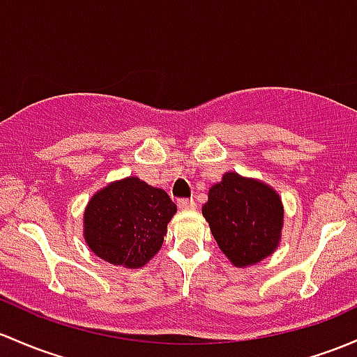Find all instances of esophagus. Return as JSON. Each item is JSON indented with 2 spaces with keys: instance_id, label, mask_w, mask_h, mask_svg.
Returning a JSON list of instances; mask_svg holds the SVG:
<instances>
[{
  "instance_id": "obj_1",
  "label": "esophagus",
  "mask_w": 357,
  "mask_h": 357,
  "mask_svg": "<svg viewBox=\"0 0 357 357\" xmlns=\"http://www.w3.org/2000/svg\"><path fill=\"white\" fill-rule=\"evenodd\" d=\"M178 207L183 208V210H191V208L197 207V205H195V202L191 200V198H179Z\"/></svg>"
}]
</instances>
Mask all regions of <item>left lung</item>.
Listing matches in <instances>:
<instances>
[{"instance_id": "left-lung-1", "label": "left lung", "mask_w": 357, "mask_h": 357, "mask_svg": "<svg viewBox=\"0 0 357 357\" xmlns=\"http://www.w3.org/2000/svg\"><path fill=\"white\" fill-rule=\"evenodd\" d=\"M202 213L217 245L238 267L258 264L279 245L282 204L264 183L226 172L222 181L208 190Z\"/></svg>"}]
</instances>
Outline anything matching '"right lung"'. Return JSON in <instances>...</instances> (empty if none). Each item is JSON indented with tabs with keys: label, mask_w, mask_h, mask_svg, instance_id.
<instances>
[{
	"label": "right lung",
	"mask_w": 357,
	"mask_h": 357,
	"mask_svg": "<svg viewBox=\"0 0 357 357\" xmlns=\"http://www.w3.org/2000/svg\"><path fill=\"white\" fill-rule=\"evenodd\" d=\"M174 213L176 205L166 191L138 178H126L89 202L85 241L97 257L112 265L144 267L162 246Z\"/></svg>",
	"instance_id": "1"
}]
</instances>
